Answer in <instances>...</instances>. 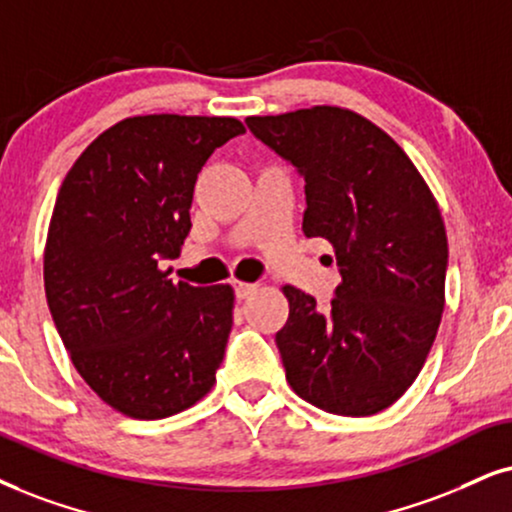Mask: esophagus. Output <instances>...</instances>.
I'll return each instance as SVG.
<instances>
[{
    "label": "esophagus",
    "instance_id": "esophagus-1",
    "mask_svg": "<svg viewBox=\"0 0 512 512\" xmlns=\"http://www.w3.org/2000/svg\"><path fill=\"white\" fill-rule=\"evenodd\" d=\"M234 290H236V297H238V300H245V297H250L252 293H255L257 286H255V283L234 281Z\"/></svg>",
    "mask_w": 512,
    "mask_h": 512
}]
</instances>
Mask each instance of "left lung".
I'll list each match as a JSON object with an SVG mask.
<instances>
[{
    "instance_id": "1",
    "label": "left lung",
    "mask_w": 512,
    "mask_h": 512,
    "mask_svg": "<svg viewBox=\"0 0 512 512\" xmlns=\"http://www.w3.org/2000/svg\"><path fill=\"white\" fill-rule=\"evenodd\" d=\"M245 125L304 179L302 231L333 245L342 278L326 309L283 288L286 380L316 409L373 416L409 390L442 321L449 248L435 198L394 139L345 108Z\"/></svg>"
}]
</instances>
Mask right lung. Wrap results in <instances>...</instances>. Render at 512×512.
I'll return each instance as SVG.
<instances>
[{"label":"right lung","instance_id":"right-lung-1","mask_svg":"<svg viewBox=\"0 0 512 512\" xmlns=\"http://www.w3.org/2000/svg\"><path fill=\"white\" fill-rule=\"evenodd\" d=\"M243 132L236 118H127L58 191L44 248L51 319L84 383L129 418H167L215 385L234 290L174 286L158 262L189 236L198 172Z\"/></svg>","mask_w":512,"mask_h":512}]
</instances>
